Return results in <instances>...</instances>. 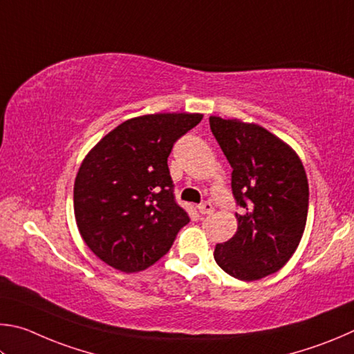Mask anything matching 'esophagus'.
<instances>
[{
	"instance_id": "1",
	"label": "esophagus",
	"mask_w": 354,
	"mask_h": 354,
	"mask_svg": "<svg viewBox=\"0 0 354 354\" xmlns=\"http://www.w3.org/2000/svg\"><path fill=\"white\" fill-rule=\"evenodd\" d=\"M199 212L202 214H212L214 212V207L209 202H203V203H201V205H199Z\"/></svg>"
}]
</instances>
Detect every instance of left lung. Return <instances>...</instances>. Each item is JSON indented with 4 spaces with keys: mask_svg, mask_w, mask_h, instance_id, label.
Instances as JSON below:
<instances>
[{
    "mask_svg": "<svg viewBox=\"0 0 354 354\" xmlns=\"http://www.w3.org/2000/svg\"><path fill=\"white\" fill-rule=\"evenodd\" d=\"M209 129L232 166V191L243 209L238 232L214 259L238 280L275 274L294 255L308 218L305 167L292 149L257 124L209 116Z\"/></svg>",
    "mask_w": 354,
    "mask_h": 354,
    "instance_id": "8db88e82",
    "label": "left lung"
}]
</instances>
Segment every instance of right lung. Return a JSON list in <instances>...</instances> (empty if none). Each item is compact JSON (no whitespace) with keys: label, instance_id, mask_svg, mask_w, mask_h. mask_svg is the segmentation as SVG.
<instances>
[{"label":"right lung","instance_id":"1","mask_svg":"<svg viewBox=\"0 0 354 354\" xmlns=\"http://www.w3.org/2000/svg\"><path fill=\"white\" fill-rule=\"evenodd\" d=\"M201 113L124 121L86 155L74 182V216L85 244L122 272L145 270L169 252L189 216L176 202L167 157Z\"/></svg>","mask_w":354,"mask_h":354}]
</instances>
